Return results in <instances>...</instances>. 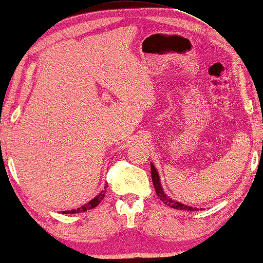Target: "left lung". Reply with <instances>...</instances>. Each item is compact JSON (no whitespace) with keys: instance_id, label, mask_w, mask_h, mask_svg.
Segmentation results:
<instances>
[{"instance_id":"obj_1","label":"left lung","mask_w":263,"mask_h":263,"mask_svg":"<svg viewBox=\"0 0 263 263\" xmlns=\"http://www.w3.org/2000/svg\"><path fill=\"white\" fill-rule=\"evenodd\" d=\"M151 175H152V181H153V184H154V189L157 191V195L160 197V199L166 204V205L171 206L173 209H177V210H188V211H195V210H198V209H195L193 206H188V205H184V204H182L180 202H175L174 199H172L169 196H167L166 194L163 193V189L161 186V183H160V177L159 174L157 172V169H155L154 164L151 163Z\"/></svg>"}]
</instances>
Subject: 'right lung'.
<instances>
[{
	"label": "right lung",
	"mask_w": 263,
	"mask_h": 263,
	"mask_svg": "<svg viewBox=\"0 0 263 263\" xmlns=\"http://www.w3.org/2000/svg\"><path fill=\"white\" fill-rule=\"evenodd\" d=\"M106 184H108V183H106ZM106 188H108V185H105V186H104V190H102L101 193H100L99 195H97L95 198H92L90 202H88L87 204H84V205L80 206V208H78V209H74V210L62 211V213H66V215H67V213H80V212H84V211H87V210H90V209L96 208V206L99 205V204L102 202V199L104 198L105 193H106Z\"/></svg>",
	"instance_id": "1"
}]
</instances>
